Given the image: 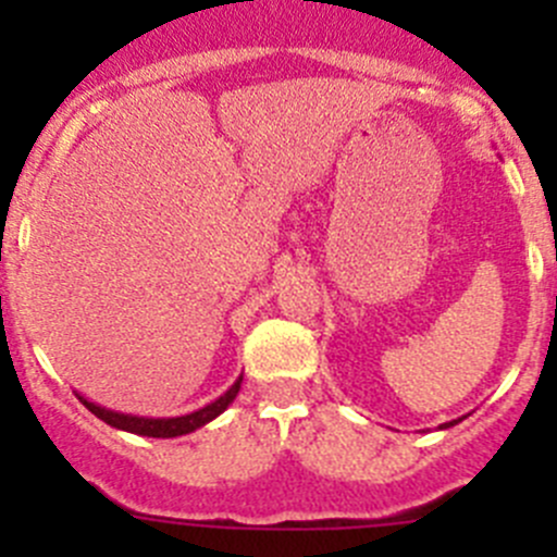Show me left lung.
Returning a JSON list of instances; mask_svg holds the SVG:
<instances>
[{
	"instance_id": "obj_1",
	"label": "left lung",
	"mask_w": 557,
	"mask_h": 557,
	"mask_svg": "<svg viewBox=\"0 0 557 557\" xmlns=\"http://www.w3.org/2000/svg\"><path fill=\"white\" fill-rule=\"evenodd\" d=\"M460 420H463V418H458V420H450V423H442V425H440V429H450V425H455V423H460Z\"/></svg>"
}]
</instances>
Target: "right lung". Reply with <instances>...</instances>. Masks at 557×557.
I'll list each match as a JSON object with an SVG mask.
<instances>
[{"label": "right lung", "mask_w": 557, "mask_h": 557, "mask_svg": "<svg viewBox=\"0 0 557 557\" xmlns=\"http://www.w3.org/2000/svg\"><path fill=\"white\" fill-rule=\"evenodd\" d=\"M239 385H243V374H239L237 383L228 387L223 396H218L215 401L205 404V407L196 409V412L177 414V418H139V414H126V412H115V409L99 407L97 401H88V398H83L81 393H77V398L86 404L88 412L97 414L99 420H104V423L112 425V429L128 431V434H137V436H153V440H172V436L190 434V431L201 429V425H207L210 420H215L218 414L226 412L228 404L237 398Z\"/></svg>", "instance_id": "add662e5"}]
</instances>
